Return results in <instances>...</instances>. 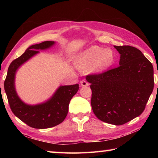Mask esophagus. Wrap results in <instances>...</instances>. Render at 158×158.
<instances>
[{
	"label": "esophagus",
	"instance_id": "1",
	"mask_svg": "<svg viewBox=\"0 0 158 158\" xmlns=\"http://www.w3.org/2000/svg\"><path fill=\"white\" fill-rule=\"evenodd\" d=\"M80 83H81V86H88L89 85V83L87 82L85 80H82V81H81V82H80Z\"/></svg>",
	"mask_w": 158,
	"mask_h": 158
}]
</instances>
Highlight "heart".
Instances as JSON below:
<instances>
[{
    "mask_svg": "<svg viewBox=\"0 0 158 158\" xmlns=\"http://www.w3.org/2000/svg\"><path fill=\"white\" fill-rule=\"evenodd\" d=\"M115 62V53L111 49L92 45L83 50L76 57V64L79 69L101 73L111 67Z\"/></svg>",
    "mask_w": 158,
    "mask_h": 158,
    "instance_id": "obj_1",
    "label": "heart"
}]
</instances>
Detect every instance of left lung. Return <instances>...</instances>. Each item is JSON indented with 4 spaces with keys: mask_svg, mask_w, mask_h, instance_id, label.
Here are the masks:
<instances>
[{
    "mask_svg": "<svg viewBox=\"0 0 158 158\" xmlns=\"http://www.w3.org/2000/svg\"><path fill=\"white\" fill-rule=\"evenodd\" d=\"M120 54L119 66L87 77L92 83L94 113L104 122L122 125L145 110L154 86L152 64L136 48L114 46Z\"/></svg>",
    "mask_w": 158,
    "mask_h": 158,
    "instance_id": "left-lung-1",
    "label": "left lung"
}]
</instances>
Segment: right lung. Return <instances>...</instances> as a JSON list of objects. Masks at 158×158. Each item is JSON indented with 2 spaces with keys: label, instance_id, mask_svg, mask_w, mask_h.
Segmentation results:
<instances>
[{
  "label": "right lung",
  "instance_id": "1",
  "mask_svg": "<svg viewBox=\"0 0 158 158\" xmlns=\"http://www.w3.org/2000/svg\"><path fill=\"white\" fill-rule=\"evenodd\" d=\"M54 41H44L30 46L23 54L9 65L4 83L5 90L13 114L23 122L34 128L44 129L62 123L67 115L70 100L79 89V84L60 85L48 100L36 105H28L19 98L16 92L15 81L17 70L39 50H45L55 45Z\"/></svg>",
  "mask_w": 158,
  "mask_h": 158
}]
</instances>
